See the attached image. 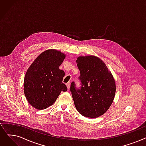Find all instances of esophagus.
I'll return each instance as SVG.
<instances>
[{
    "label": "esophagus",
    "mask_w": 146,
    "mask_h": 146,
    "mask_svg": "<svg viewBox=\"0 0 146 146\" xmlns=\"http://www.w3.org/2000/svg\"><path fill=\"white\" fill-rule=\"evenodd\" d=\"M66 86H67V87L68 90H69L70 87V82H68V83H67V84H66Z\"/></svg>",
    "instance_id": "1"
}]
</instances>
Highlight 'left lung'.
Returning a JSON list of instances; mask_svg holds the SVG:
<instances>
[{
    "label": "left lung",
    "mask_w": 146,
    "mask_h": 146,
    "mask_svg": "<svg viewBox=\"0 0 146 146\" xmlns=\"http://www.w3.org/2000/svg\"><path fill=\"white\" fill-rule=\"evenodd\" d=\"M80 86L74 82L70 90L76 109L86 117H98L109 109L116 92V84L105 63L96 56L77 58Z\"/></svg>",
    "instance_id": "left-lung-1"
}]
</instances>
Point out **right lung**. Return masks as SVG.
<instances>
[{"label":"right lung","mask_w":146,"mask_h":146,"mask_svg":"<svg viewBox=\"0 0 146 146\" xmlns=\"http://www.w3.org/2000/svg\"><path fill=\"white\" fill-rule=\"evenodd\" d=\"M65 56L56 50H46L27 70L24 91L29 103L35 109H46L55 103L61 91H67V86L62 82L65 73L59 69Z\"/></svg>","instance_id":"add662e5"}]
</instances>
